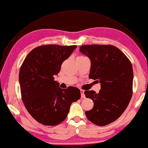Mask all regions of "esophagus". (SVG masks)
I'll use <instances>...</instances> for the list:
<instances>
[{"label": "esophagus", "instance_id": "esophagus-1", "mask_svg": "<svg viewBox=\"0 0 148 148\" xmlns=\"http://www.w3.org/2000/svg\"><path fill=\"white\" fill-rule=\"evenodd\" d=\"M80 93H81V97L82 99L85 98V95L84 94V90H80Z\"/></svg>", "mask_w": 148, "mask_h": 148}]
</instances>
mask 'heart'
I'll list each match as a JSON object with an SVG mask.
<instances>
[{
  "label": "heart",
  "mask_w": 148,
  "mask_h": 148,
  "mask_svg": "<svg viewBox=\"0 0 148 148\" xmlns=\"http://www.w3.org/2000/svg\"><path fill=\"white\" fill-rule=\"evenodd\" d=\"M80 57H85V56H79L78 58H80Z\"/></svg>",
  "instance_id": "b5f03b06"
}]
</instances>
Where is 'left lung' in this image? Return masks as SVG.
<instances>
[{
  "instance_id": "left-lung-1",
  "label": "left lung",
  "mask_w": 148,
  "mask_h": 148,
  "mask_svg": "<svg viewBox=\"0 0 148 148\" xmlns=\"http://www.w3.org/2000/svg\"><path fill=\"white\" fill-rule=\"evenodd\" d=\"M80 51L91 62L89 78L99 82L98 93L86 90L93 107L86 111L88 119L97 125L103 126L114 122L128 106L132 95L133 70L128 58L117 47L107 45L80 46Z\"/></svg>"
}]
</instances>
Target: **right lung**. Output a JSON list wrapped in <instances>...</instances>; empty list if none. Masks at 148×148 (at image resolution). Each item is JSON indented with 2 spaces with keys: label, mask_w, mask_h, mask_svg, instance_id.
Masks as SVG:
<instances>
[{
  "label": "right lung",
  "mask_w": 148,
  "mask_h": 148,
  "mask_svg": "<svg viewBox=\"0 0 148 148\" xmlns=\"http://www.w3.org/2000/svg\"><path fill=\"white\" fill-rule=\"evenodd\" d=\"M76 45H41L28 54L20 68L21 98L27 112L45 125H56L67 117L72 102L80 99L74 86L59 87L54 75L77 48Z\"/></svg>",
  "instance_id": "right-lung-1"
}]
</instances>
